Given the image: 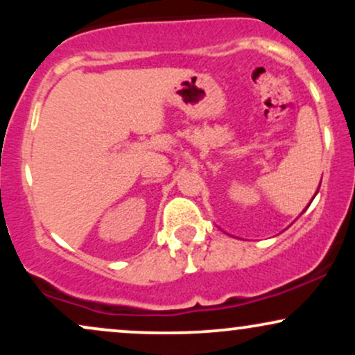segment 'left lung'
Wrapping results in <instances>:
<instances>
[{
	"instance_id": "1",
	"label": "left lung",
	"mask_w": 355,
	"mask_h": 355,
	"mask_svg": "<svg viewBox=\"0 0 355 355\" xmlns=\"http://www.w3.org/2000/svg\"><path fill=\"white\" fill-rule=\"evenodd\" d=\"M319 189H320V185H319ZM317 191H319V190H317ZM317 195V193H315ZM312 200H313V198H312ZM312 203V202H311ZM311 203H309V205H311ZM305 209H307V207H305Z\"/></svg>"
}]
</instances>
